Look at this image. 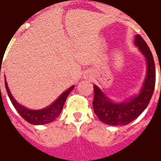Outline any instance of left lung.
<instances>
[{
  "instance_id": "left-lung-1",
  "label": "left lung",
  "mask_w": 161,
  "mask_h": 161,
  "mask_svg": "<svg viewBox=\"0 0 161 161\" xmlns=\"http://www.w3.org/2000/svg\"><path fill=\"white\" fill-rule=\"evenodd\" d=\"M134 45L144 56L147 71L139 92L126 99L115 101L103 92L99 87H94L93 110L98 119L109 125H126L136 119L148 107L155 88V64L152 53L140 35L134 37ZM161 75V72H160Z\"/></svg>"
}]
</instances>
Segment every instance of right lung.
Segmentation results:
<instances>
[{
    "label": "right lung",
    "mask_w": 161,
    "mask_h": 161,
    "mask_svg": "<svg viewBox=\"0 0 161 161\" xmlns=\"http://www.w3.org/2000/svg\"><path fill=\"white\" fill-rule=\"evenodd\" d=\"M5 88H6L10 101L14 106V108H16V110L19 112V114L29 124L35 125H45V124L51 123L58 117L59 114H61V112L63 110V107L64 105L65 100H66L68 95L70 94V92L73 90L74 85H72L68 90L64 91L51 105L47 106L46 108H41V109H29L18 102L13 97L12 94L10 93V90H9L7 80H6V77H5Z\"/></svg>",
    "instance_id": "add662e5"
}]
</instances>
